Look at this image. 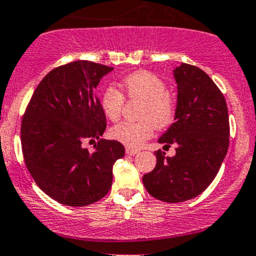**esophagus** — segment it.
<instances>
[{
  "label": "esophagus",
  "mask_w": 256,
  "mask_h": 256,
  "mask_svg": "<svg viewBox=\"0 0 256 256\" xmlns=\"http://www.w3.org/2000/svg\"><path fill=\"white\" fill-rule=\"evenodd\" d=\"M126 152H127V155H130V156H134V155H136L138 154V150H136V149H133V148H129V146H127L126 148Z\"/></svg>",
  "instance_id": "esophagus-1"
}]
</instances>
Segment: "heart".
Wrapping results in <instances>:
<instances>
[{"label": "heart", "mask_w": 256, "mask_h": 256, "mask_svg": "<svg viewBox=\"0 0 256 256\" xmlns=\"http://www.w3.org/2000/svg\"><path fill=\"white\" fill-rule=\"evenodd\" d=\"M122 88L129 98L143 102L138 122H120L113 126L110 136L129 148H139L152 138L154 128H165L175 118V98L168 92L166 82L150 71H136L122 80ZM122 94L112 86L104 90L100 104L107 120H117L122 112Z\"/></svg>", "instance_id": "heart-1"}]
</instances>
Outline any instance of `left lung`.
Returning a JSON list of instances; mask_svg holds the SVG:
<instances>
[{
    "instance_id": "8db88e82",
    "label": "left lung",
    "mask_w": 256,
    "mask_h": 256,
    "mask_svg": "<svg viewBox=\"0 0 256 256\" xmlns=\"http://www.w3.org/2000/svg\"><path fill=\"white\" fill-rule=\"evenodd\" d=\"M178 85L175 122L159 138L176 146L175 156L156 152V166L143 176L146 191L160 201L176 204L198 196L214 180L229 146L226 98L200 68L182 62L174 69Z\"/></svg>"
}]
</instances>
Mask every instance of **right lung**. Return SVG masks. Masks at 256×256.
<instances>
[{
    "mask_svg": "<svg viewBox=\"0 0 256 256\" xmlns=\"http://www.w3.org/2000/svg\"><path fill=\"white\" fill-rule=\"evenodd\" d=\"M113 68L78 60L52 70L34 91L22 120L20 140L28 171L49 197L84 207L106 196L112 168L124 156L117 140L102 139L106 116L96 90ZM94 142V152L83 148Z\"/></svg>",
    "mask_w": 256,
    "mask_h": 256,
    "instance_id": "right-lung-1",
    "label": "right lung"
}]
</instances>
